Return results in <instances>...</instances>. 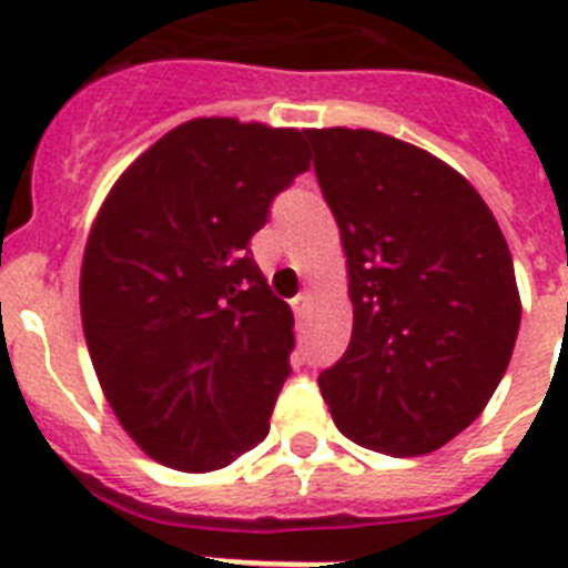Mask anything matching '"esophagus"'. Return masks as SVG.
<instances>
[{
  "mask_svg": "<svg viewBox=\"0 0 568 568\" xmlns=\"http://www.w3.org/2000/svg\"><path fill=\"white\" fill-rule=\"evenodd\" d=\"M310 306H312V294H297V297L292 301V310L297 318H303V315L310 312Z\"/></svg>",
  "mask_w": 568,
  "mask_h": 568,
  "instance_id": "34e87169",
  "label": "esophagus"
}]
</instances>
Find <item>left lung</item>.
I'll return each mask as SVG.
<instances>
[{"mask_svg":"<svg viewBox=\"0 0 568 568\" xmlns=\"http://www.w3.org/2000/svg\"><path fill=\"white\" fill-rule=\"evenodd\" d=\"M306 135L354 303L351 345L321 395L356 445L422 457L484 413L510 365V247L475 185L422 146L372 129Z\"/></svg>","mask_w":568,"mask_h":568,"instance_id":"left-lung-1","label":"left lung"}]
</instances>
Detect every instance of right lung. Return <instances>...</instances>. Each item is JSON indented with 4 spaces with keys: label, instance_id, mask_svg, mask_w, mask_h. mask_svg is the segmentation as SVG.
Listing matches in <instances>:
<instances>
[{
    "label": "right lung",
    "instance_id": "right-lung-1",
    "mask_svg": "<svg viewBox=\"0 0 568 568\" xmlns=\"http://www.w3.org/2000/svg\"><path fill=\"white\" fill-rule=\"evenodd\" d=\"M303 135L194 118L138 155L93 217L84 342L120 427L162 466L203 475L267 436L294 315L247 244L310 168Z\"/></svg>",
    "mask_w": 568,
    "mask_h": 568
}]
</instances>
